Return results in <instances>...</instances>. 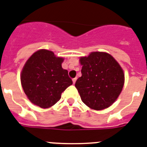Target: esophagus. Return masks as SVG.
Here are the masks:
<instances>
[{
    "mask_svg": "<svg viewBox=\"0 0 147 147\" xmlns=\"http://www.w3.org/2000/svg\"><path fill=\"white\" fill-rule=\"evenodd\" d=\"M76 80H77V78H73V79H72V82H73L74 84H76Z\"/></svg>",
    "mask_w": 147,
    "mask_h": 147,
    "instance_id": "esophagus-1",
    "label": "esophagus"
}]
</instances>
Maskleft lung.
I'll use <instances>...</instances> for the list:
<instances>
[{
	"label": "left lung",
	"instance_id": "left-lung-1",
	"mask_svg": "<svg viewBox=\"0 0 147 147\" xmlns=\"http://www.w3.org/2000/svg\"><path fill=\"white\" fill-rule=\"evenodd\" d=\"M81 77L76 87L81 100L93 110L108 108L120 94L124 85V73L121 66L111 55L92 52L80 58Z\"/></svg>",
	"mask_w": 147,
	"mask_h": 147
}]
</instances>
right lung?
<instances>
[{"label": "right lung", "instance_id": "1", "mask_svg": "<svg viewBox=\"0 0 147 147\" xmlns=\"http://www.w3.org/2000/svg\"><path fill=\"white\" fill-rule=\"evenodd\" d=\"M63 61V58L45 49L36 51L27 60L21 73V83L33 104L42 108H50L72 84L68 71L61 66Z\"/></svg>", "mask_w": 147, "mask_h": 147}]
</instances>
